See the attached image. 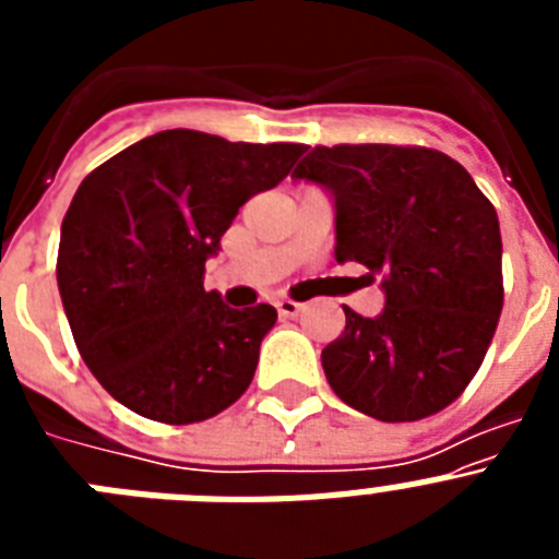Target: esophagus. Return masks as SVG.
I'll use <instances>...</instances> for the list:
<instances>
[{
	"label": "esophagus",
	"mask_w": 559,
	"mask_h": 559,
	"mask_svg": "<svg viewBox=\"0 0 559 559\" xmlns=\"http://www.w3.org/2000/svg\"><path fill=\"white\" fill-rule=\"evenodd\" d=\"M276 313L285 316V319H294V316L302 313V305L294 302V299H276Z\"/></svg>",
	"instance_id": "obj_1"
}]
</instances>
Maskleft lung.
Instances as JSON below:
<instances>
[{"label": "left lung", "instance_id": "obj_1", "mask_svg": "<svg viewBox=\"0 0 559 559\" xmlns=\"http://www.w3.org/2000/svg\"><path fill=\"white\" fill-rule=\"evenodd\" d=\"M330 192L335 260L378 276L386 308H344L322 349L328 383L380 423L451 406L481 367L503 305L501 229L459 162L431 147H313L294 170Z\"/></svg>", "mask_w": 559, "mask_h": 559}]
</instances>
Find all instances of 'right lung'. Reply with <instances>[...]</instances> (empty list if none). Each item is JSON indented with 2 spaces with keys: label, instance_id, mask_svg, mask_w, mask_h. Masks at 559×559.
Wrapping results in <instances>:
<instances>
[{
  "label": "right lung",
  "instance_id": "right-lung-1",
  "mask_svg": "<svg viewBox=\"0 0 559 559\" xmlns=\"http://www.w3.org/2000/svg\"><path fill=\"white\" fill-rule=\"evenodd\" d=\"M302 153L173 128L81 181L61 224L58 290L81 358L117 403L187 426L249 389L276 310L229 308L204 290V265L237 210Z\"/></svg>",
  "mask_w": 559,
  "mask_h": 559
}]
</instances>
